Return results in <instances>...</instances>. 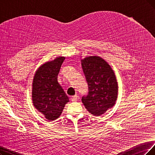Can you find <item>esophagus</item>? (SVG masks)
Segmentation results:
<instances>
[{
    "label": "esophagus",
    "instance_id": "34e87169",
    "mask_svg": "<svg viewBox=\"0 0 155 155\" xmlns=\"http://www.w3.org/2000/svg\"><path fill=\"white\" fill-rule=\"evenodd\" d=\"M71 99L72 102H75V101H77V99H78V96H77L76 95H74V96H72V97H71Z\"/></svg>",
    "mask_w": 155,
    "mask_h": 155
}]
</instances>
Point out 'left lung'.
<instances>
[{"instance_id":"1","label":"left lung","mask_w":155,"mask_h":155,"mask_svg":"<svg viewBox=\"0 0 155 155\" xmlns=\"http://www.w3.org/2000/svg\"><path fill=\"white\" fill-rule=\"evenodd\" d=\"M81 65L88 94L82 102L88 112L101 116L112 108L117 97L118 86L114 71L107 61L98 56H89L81 60Z\"/></svg>"}]
</instances>
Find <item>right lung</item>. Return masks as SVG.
<instances>
[{"label":"right lung","instance_id":"1","mask_svg":"<svg viewBox=\"0 0 155 155\" xmlns=\"http://www.w3.org/2000/svg\"><path fill=\"white\" fill-rule=\"evenodd\" d=\"M65 57H57L41 65L32 82V100L34 107L49 121L60 117L69 98L58 81V75Z\"/></svg>","mask_w":155,"mask_h":155}]
</instances>
